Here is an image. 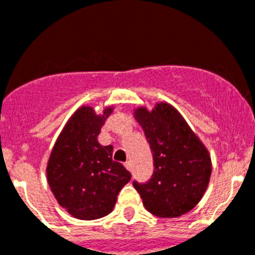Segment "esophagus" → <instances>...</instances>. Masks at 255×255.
Returning <instances> with one entry per match:
<instances>
[{"instance_id":"34e87169","label":"esophagus","mask_w":255,"mask_h":255,"mask_svg":"<svg viewBox=\"0 0 255 255\" xmlns=\"http://www.w3.org/2000/svg\"><path fill=\"white\" fill-rule=\"evenodd\" d=\"M124 166H125V167H126V170H131V163H130V162L129 161H128V162H125V163H124Z\"/></svg>"}]
</instances>
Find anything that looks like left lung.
Here are the masks:
<instances>
[{
  "label": "left lung",
  "mask_w": 255,
  "mask_h": 255,
  "mask_svg": "<svg viewBox=\"0 0 255 255\" xmlns=\"http://www.w3.org/2000/svg\"><path fill=\"white\" fill-rule=\"evenodd\" d=\"M135 120L153 152L154 171L147 182H132L144 207L157 217L185 215L203 197L212 172L211 157L176 108L157 103L152 111L139 107Z\"/></svg>",
  "instance_id": "left-lung-1"
}]
</instances>
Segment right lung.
Instances as JSON below:
<instances>
[{"mask_svg":"<svg viewBox=\"0 0 255 255\" xmlns=\"http://www.w3.org/2000/svg\"><path fill=\"white\" fill-rule=\"evenodd\" d=\"M112 107L97 115L89 106L78 108L58 135L47 164V180L58 204L79 220L111 213L117 194L131 173L112 161V145L98 143Z\"/></svg>","mask_w":255,"mask_h":255,"instance_id":"right-lung-1","label":"right lung"}]
</instances>
